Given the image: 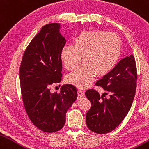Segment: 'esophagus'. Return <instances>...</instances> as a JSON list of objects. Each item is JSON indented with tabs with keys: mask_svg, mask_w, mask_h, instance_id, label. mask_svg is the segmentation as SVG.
Returning <instances> with one entry per match:
<instances>
[{
	"mask_svg": "<svg viewBox=\"0 0 149 149\" xmlns=\"http://www.w3.org/2000/svg\"><path fill=\"white\" fill-rule=\"evenodd\" d=\"M84 96H85V94L84 93V92L81 90H78V97L79 98H81V97H84Z\"/></svg>",
	"mask_w": 149,
	"mask_h": 149,
	"instance_id": "esophagus-1",
	"label": "esophagus"
}]
</instances>
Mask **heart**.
<instances>
[{"mask_svg": "<svg viewBox=\"0 0 149 149\" xmlns=\"http://www.w3.org/2000/svg\"><path fill=\"white\" fill-rule=\"evenodd\" d=\"M122 48L118 36L107 31H84L66 45L61 58L67 70H72L82 61L84 63L66 77V81L80 88H87L95 76L104 75L113 69L119 59Z\"/></svg>", "mask_w": 149, "mask_h": 149, "instance_id": "b5f03b06", "label": "heart"}]
</instances>
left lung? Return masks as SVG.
<instances>
[{
	"instance_id": "1",
	"label": "left lung",
	"mask_w": 149,
	"mask_h": 149,
	"mask_svg": "<svg viewBox=\"0 0 149 149\" xmlns=\"http://www.w3.org/2000/svg\"><path fill=\"white\" fill-rule=\"evenodd\" d=\"M137 69L133 55L122 59L118 64L95 83L110 94L104 98L94 88L85 95L91 103L86 113V124L91 131L106 134L114 130L126 116L131 107L136 88ZM105 94H107L105 93Z\"/></svg>"
}]
</instances>
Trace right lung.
<instances>
[{"label": "right lung", "mask_w": 149, "mask_h": 149, "mask_svg": "<svg viewBox=\"0 0 149 149\" xmlns=\"http://www.w3.org/2000/svg\"><path fill=\"white\" fill-rule=\"evenodd\" d=\"M60 25H44L26 48L19 67L23 103L30 120L39 130L47 133L61 130L65 113L77 97L71 84L64 85L61 92L51 93V86L62 77L61 52L65 39Z\"/></svg>", "instance_id": "1"}]
</instances>
